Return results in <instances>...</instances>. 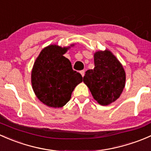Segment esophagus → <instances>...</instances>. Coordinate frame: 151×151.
<instances>
[{
  "mask_svg": "<svg viewBox=\"0 0 151 151\" xmlns=\"http://www.w3.org/2000/svg\"><path fill=\"white\" fill-rule=\"evenodd\" d=\"M80 73H81V75L83 77V76H84V73H85V70H81Z\"/></svg>",
  "mask_w": 151,
  "mask_h": 151,
  "instance_id": "esophagus-1",
  "label": "esophagus"
}]
</instances>
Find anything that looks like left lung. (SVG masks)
Instances as JSON below:
<instances>
[{
	"label": "left lung",
	"mask_w": 151,
	"mask_h": 151,
	"mask_svg": "<svg viewBox=\"0 0 151 151\" xmlns=\"http://www.w3.org/2000/svg\"><path fill=\"white\" fill-rule=\"evenodd\" d=\"M94 66L93 70L86 71L83 82L99 104L108 105L116 101L122 93L125 86V71L108 50L94 54Z\"/></svg>",
	"instance_id": "1"
}]
</instances>
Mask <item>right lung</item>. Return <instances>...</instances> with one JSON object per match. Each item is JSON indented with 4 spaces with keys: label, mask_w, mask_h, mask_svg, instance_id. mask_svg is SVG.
Listing matches in <instances>:
<instances>
[{
    "label": "right lung",
    "mask_w": 151,
    "mask_h": 151,
    "mask_svg": "<svg viewBox=\"0 0 151 151\" xmlns=\"http://www.w3.org/2000/svg\"><path fill=\"white\" fill-rule=\"evenodd\" d=\"M68 48L51 45L43 49L34 63L31 82L35 95L49 107L61 108L70 99L81 75L73 70L63 56Z\"/></svg>",
    "instance_id": "1"
}]
</instances>
